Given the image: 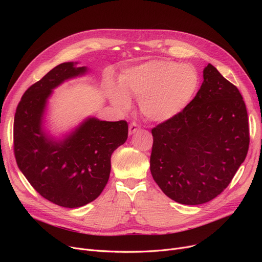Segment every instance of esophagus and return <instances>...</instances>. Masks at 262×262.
I'll return each instance as SVG.
<instances>
[{
	"mask_svg": "<svg viewBox=\"0 0 262 262\" xmlns=\"http://www.w3.org/2000/svg\"><path fill=\"white\" fill-rule=\"evenodd\" d=\"M139 129H140V126L138 125V124H137V123H130L129 126H128V135L132 136L136 132H138Z\"/></svg>",
	"mask_w": 262,
	"mask_h": 262,
	"instance_id": "obj_1",
	"label": "esophagus"
}]
</instances>
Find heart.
<instances>
[{"label": "heart", "mask_w": 262, "mask_h": 262, "mask_svg": "<svg viewBox=\"0 0 262 262\" xmlns=\"http://www.w3.org/2000/svg\"><path fill=\"white\" fill-rule=\"evenodd\" d=\"M119 80L120 88L110 92L113 104L126 110L130 106L128 96H134L139 100L142 115L156 123L171 121L183 114L200 85L193 67L170 60H150L129 68Z\"/></svg>", "instance_id": "obj_1"}]
</instances>
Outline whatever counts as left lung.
Returning a JSON list of instances; mask_svg holds the SVG:
<instances>
[{"mask_svg":"<svg viewBox=\"0 0 262 262\" xmlns=\"http://www.w3.org/2000/svg\"><path fill=\"white\" fill-rule=\"evenodd\" d=\"M195 98L175 119L152 129L149 169L171 200L200 205L216 198L244 161L247 112L238 88L208 63Z\"/></svg>","mask_w":262,"mask_h":262,"instance_id":"8db88e82","label":"left lung"}]
</instances>
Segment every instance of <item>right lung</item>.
Returning a JSON list of instances; mask_svg holds the SVG:
<instances>
[{"instance_id":"add662e5","label":"right lung","mask_w":262,"mask_h":262,"mask_svg":"<svg viewBox=\"0 0 262 262\" xmlns=\"http://www.w3.org/2000/svg\"><path fill=\"white\" fill-rule=\"evenodd\" d=\"M77 62L55 67L25 91L13 122V149L20 171L38 193L66 208L94 201L110 174V157L127 139L126 121L88 117L61 139L45 128L48 101L62 82L88 72Z\"/></svg>"}]
</instances>
